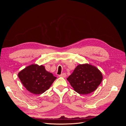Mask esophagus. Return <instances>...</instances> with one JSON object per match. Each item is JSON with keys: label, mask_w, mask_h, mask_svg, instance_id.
<instances>
[{"label": "esophagus", "mask_w": 126, "mask_h": 126, "mask_svg": "<svg viewBox=\"0 0 126 126\" xmlns=\"http://www.w3.org/2000/svg\"><path fill=\"white\" fill-rule=\"evenodd\" d=\"M66 74L65 73H63L62 74H61L60 75H59V77H63V78H65L66 77Z\"/></svg>", "instance_id": "obj_1"}]
</instances>
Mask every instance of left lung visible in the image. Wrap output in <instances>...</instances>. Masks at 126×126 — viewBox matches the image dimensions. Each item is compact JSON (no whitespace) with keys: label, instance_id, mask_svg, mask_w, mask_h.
Masks as SVG:
<instances>
[{"label":"left lung","instance_id":"1","mask_svg":"<svg viewBox=\"0 0 126 126\" xmlns=\"http://www.w3.org/2000/svg\"><path fill=\"white\" fill-rule=\"evenodd\" d=\"M102 75L98 68L91 64H79L67 80L77 93L87 94L96 90L102 80Z\"/></svg>","mask_w":126,"mask_h":126}]
</instances>
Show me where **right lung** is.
<instances>
[{
  "mask_svg": "<svg viewBox=\"0 0 126 126\" xmlns=\"http://www.w3.org/2000/svg\"><path fill=\"white\" fill-rule=\"evenodd\" d=\"M18 77L23 86L33 94H41L48 90L56 77L45 69L43 65L32 64L18 73Z\"/></svg>",
  "mask_w": 126,
  "mask_h": 126,
  "instance_id": "obj_1",
  "label": "right lung"
}]
</instances>
